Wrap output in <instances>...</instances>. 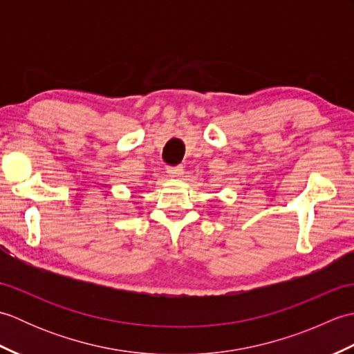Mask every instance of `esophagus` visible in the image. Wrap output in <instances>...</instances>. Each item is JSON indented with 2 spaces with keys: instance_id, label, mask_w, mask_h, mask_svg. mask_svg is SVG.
<instances>
[{
  "instance_id": "34e87169",
  "label": "esophagus",
  "mask_w": 354,
  "mask_h": 354,
  "mask_svg": "<svg viewBox=\"0 0 354 354\" xmlns=\"http://www.w3.org/2000/svg\"><path fill=\"white\" fill-rule=\"evenodd\" d=\"M167 173H169L170 178H181L183 173H184V169L181 167V165H176V167H169Z\"/></svg>"
}]
</instances>
